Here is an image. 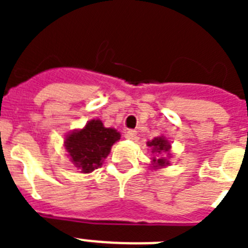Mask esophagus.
Segmentation results:
<instances>
[{"label":"esophagus","mask_w":248,"mask_h":248,"mask_svg":"<svg viewBox=\"0 0 248 248\" xmlns=\"http://www.w3.org/2000/svg\"><path fill=\"white\" fill-rule=\"evenodd\" d=\"M138 133L135 130H126L125 131V138L129 140H135L137 139Z\"/></svg>","instance_id":"1"}]
</instances>
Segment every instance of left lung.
Here are the masks:
<instances>
[{"label": "left lung", "mask_w": 248, "mask_h": 248, "mask_svg": "<svg viewBox=\"0 0 248 248\" xmlns=\"http://www.w3.org/2000/svg\"><path fill=\"white\" fill-rule=\"evenodd\" d=\"M148 146L151 148V153L153 154L160 155V156H154L153 157V169H160L163 166H168L169 160L168 157H170V149H171V145L166 140L165 137H156L153 140L148 141ZM161 155H166V157H161Z\"/></svg>", "instance_id": "obj_1"}]
</instances>
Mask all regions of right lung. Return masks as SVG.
<instances>
[{
	"mask_svg": "<svg viewBox=\"0 0 248 248\" xmlns=\"http://www.w3.org/2000/svg\"><path fill=\"white\" fill-rule=\"evenodd\" d=\"M119 139V131L105 128L102 120L93 119L83 129L69 133L65 137L64 148L76 168L80 169V172L88 174L102 165L113 144Z\"/></svg>",
	"mask_w": 248,
	"mask_h": 248,
	"instance_id": "add662e5",
	"label": "right lung"
}]
</instances>
